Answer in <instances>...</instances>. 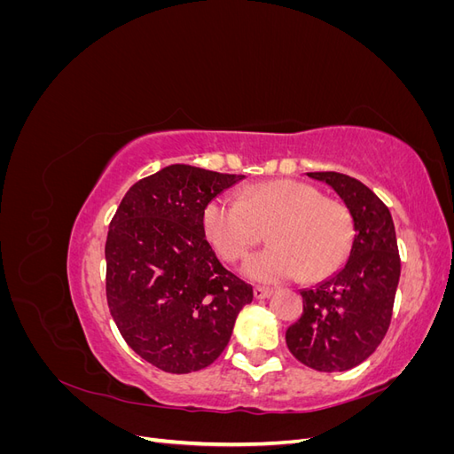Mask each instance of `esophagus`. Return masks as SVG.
<instances>
[{
	"label": "esophagus",
	"mask_w": 454,
	"mask_h": 454,
	"mask_svg": "<svg viewBox=\"0 0 454 454\" xmlns=\"http://www.w3.org/2000/svg\"><path fill=\"white\" fill-rule=\"evenodd\" d=\"M272 295V290L270 287H254V297L255 299H267V297H270Z\"/></svg>",
	"instance_id": "34e87169"
}]
</instances>
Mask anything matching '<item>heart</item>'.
Returning a JSON list of instances; mask_svg holds the SVG:
<instances>
[{"label": "heart", "instance_id": "heart-1", "mask_svg": "<svg viewBox=\"0 0 454 454\" xmlns=\"http://www.w3.org/2000/svg\"><path fill=\"white\" fill-rule=\"evenodd\" d=\"M269 229L272 246L242 263L246 278L278 284L322 278L337 270L352 246V217L345 204L325 199L318 189L297 180H274L244 189L240 199L222 195L206 204L202 231L225 261H237Z\"/></svg>", "mask_w": 454, "mask_h": 454}]
</instances>
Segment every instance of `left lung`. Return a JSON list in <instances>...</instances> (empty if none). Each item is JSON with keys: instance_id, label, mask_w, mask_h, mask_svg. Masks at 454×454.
Here are the masks:
<instances>
[{"instance_id": "left-lung-1", "label": "left lung", "mask_w": 454, "mask_h": 454, "mask_svg": "<svg viewBox=\"0 0 454 454\" xmlns=\"http://www.w3.org/2000/svg\"><path fill=\"white\" fill-rule=\"evenodd\" d=\"M327 184L348 208L354 239L333 277L301 290L303 314L287 327L286 345L316 371H347L367 360L388 332L400 254L390 210L367 185L339 172H307Z\"/></svg>"}]
</instances>
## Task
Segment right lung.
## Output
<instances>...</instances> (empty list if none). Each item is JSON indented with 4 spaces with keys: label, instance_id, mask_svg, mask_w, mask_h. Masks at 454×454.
Segmentation results:
<instances>
[{
    "label": "right lung",
    "instance_id": "1",
    "mask_svg": "<svg viewBox=\"0 0 454 454\" xmlns=\"http://www.w3.org/2000/svg\"><path fill=\"white\" fill-rule=\"evenodd\" d=\"M244 180L170 164L122 197L106 240L107 307L127 345L167 373L219 358L254 290L206 242L202 212Z\"/></svg>",
    "mask_w": 454,
    "mask_h": 454
}]
</instances>
